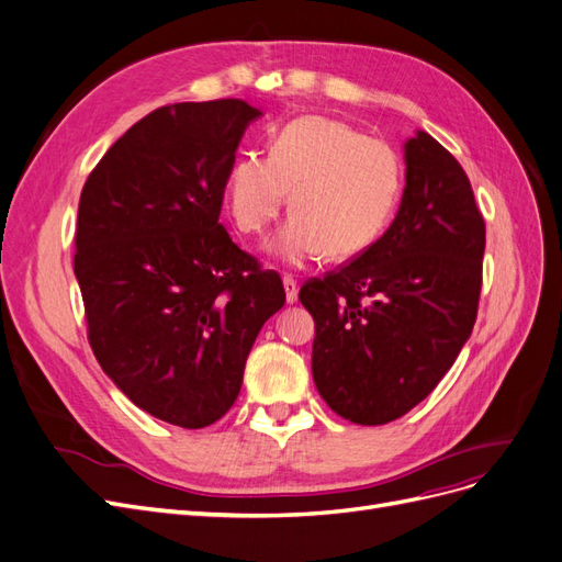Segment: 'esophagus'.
<instances>
[{"label": "esophagus", "mask_w": 562, "mask_h": 562, "mask_svg": "<svg viewBox=\"0 0 562 562\" xmlns=\"http://www.w3.org/2000/svg\"><path fill=\"white\" fill-rule=\"evenodd\" d=\"M283 288H285V302L288 304L297 302V281L293 277H283Z\"/></svg>", "instance_id": "esophagus-1"}]
</instances>
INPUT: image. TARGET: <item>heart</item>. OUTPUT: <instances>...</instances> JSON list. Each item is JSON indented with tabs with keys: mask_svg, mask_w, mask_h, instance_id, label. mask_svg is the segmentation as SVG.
<instances>
[{
	"mask_svg": "<svg viewBox=\"0 0 562 562\" xmlns=\"http://www.w3.org/2000/svg\"><path fill=\"white\" fill-rule=\"evenodd\" d=\"M402 169L395 150L325 115L288 123L269 156L232 162L225 195L235 225L262 235L285 206L290 218L267 244L281 262L302 267L325 254L348 260L370 248L391 223Z\"/></svg>",
	"mask_w": 562,
	"mask_h": 562,
	"instance_id": "b5f03b06",
	"label": "heart"
}]
</instances>
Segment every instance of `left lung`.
Instances as JSON below:
<instances>
[{
  "mask_svg": "<svg viewBox=\"0 0 562 562\" xmlns=\"http://www.w3.org/2000/svg\"><path fill=\"white\" fill-rule=\"evenodd\" d=\"M397 216L300 302L316 323L312 372L327 406L383 425L428 397L472 335L486 223L465 169L428 132L404 144Z\"/></svg>",
  "mask_w": 562,
  "mask_h": 562,
  "instance_id": "left-lung-1",
  "label": "left lung"
}]
</instances>
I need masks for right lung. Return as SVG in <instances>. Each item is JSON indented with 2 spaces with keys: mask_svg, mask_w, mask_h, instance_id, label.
Wrapping results in <instances>:
<instances>
[{
  "mask_svg": "<svg viewBox=\"0 0 562 562\" xmlns=\"http://www.w3.org/2000/svg\"><path fill=\"white\" fill-rule=\"evenodd\" d=\"M260 111L181 102L134 123L97 162L76 223L74 274L104 374L165 423L200 430L235 404L281 277L218 223L227 171Z\"/></svg>",
  "mask_w": 562,
  "mask_h": 562,
  "instance_id": "obj_1",
  "label": "right lung"
}]
</instances>
